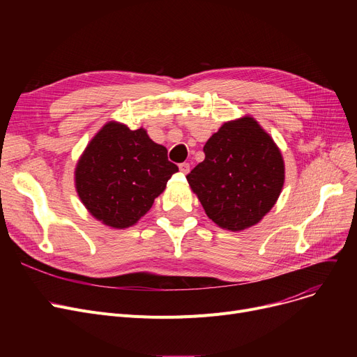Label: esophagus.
Returning <instances> with one entry per match:
<instances>
[{
    "mask_svg": "<svg viewBox=\"0 0 357 357\" xmlns=\"http://www.w3.org/2000/svg\"><path fill=\"white\" fill-rule=\"evenodd\" d=\"M190 169H191L190 163H186V162H183V163H181V165H179V171H181L182 174H185V175L190 172Z\"/></svg>",
    "mask_w": 357,
    "mask_h": 357,
    "instance_id": "34e87169",
    "label": "esophagus"
}]
</instances>
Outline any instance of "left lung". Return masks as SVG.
Here are the masks:
<instances>
[{"instance_id":"1","label":"left lung","mask_w":357,"mask_h":357,"mask_svg":"<svg viewBox=\"0 0 357 357\" xmlns=\"http://www.w3.org/2000/svg\"><path fill=\"white\" fill-rule=\"evenodd\" d=\"M204 153L186 179L205 214L231 231L255 226L271 211L285 181L284 159L272 137L246 116L224 123Z\"/></svg>"}]
</instances>
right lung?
Returning <instances> with one entry per match:
<instances>
[{
    "mask_svg": "<svg viewBox=\"0 0 357 357\" xmlns=\"http://www.w3.org/2000/svg\"><path fill=\"white\" fill-rule=\"evenodd\" d=\"M178 166L144 128L109 121L96 135L75 169V186L85 208L114 229L136 224L166 188Z\"/></svg>",
    "mask_w": 357,
    "mask_h": 357,
    "instance_id": "add662e5",
    "label": "right lung"
}]
</instances>
